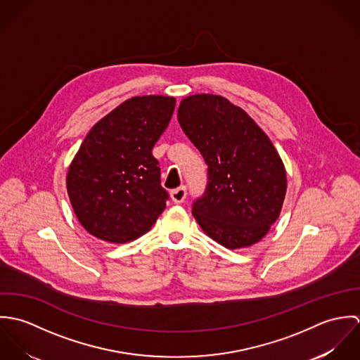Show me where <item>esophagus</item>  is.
Instances as JSON below:
<instances>
[{
	"label": "esophagus",
	"instance_id": "1",
	"mask_svg": "<svg viewBox=\"0 0 360 360\" xmlns=\"http://www.w3.org/2000/svg\"><path fill=\"white\" fill-rule=\"evenodd\" d=\"M170 197H172V200H173L174 204H181V202H184V200H186V197H187V188H186V186H181V187L176 188V190H172Z\"/></svg>",
	"mask_w": 360,
	"mask_h": 360
}]
</instances>
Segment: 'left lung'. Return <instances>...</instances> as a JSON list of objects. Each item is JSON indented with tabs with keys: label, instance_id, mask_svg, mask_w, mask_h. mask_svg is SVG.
<instances>
[{
	"label": "left lung",
	"instance_id": "obj_1",
	"mask_svg": "<svg viewBox=\"0 0 360 360\" xmlns=\"http://www.w3.org/2000/svg\"><path fill=\"white\" fill-rule=\"evenodd\" d=\"M177 119L207 166L205 191L193 202L195 220L226 248L254 245L284 202L287 176L281 158L248 113L224 97H187Z\"/></svg>",
	"mask_w": 360,
	"mask_h": 360
}]
</instances>
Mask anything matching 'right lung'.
<instances>
[{"mask_svg":"<svg viewBox=\"0 0 360 360\" xmlns=\"http://www.w3.org/2000/svg\"><path fill=\"white\" fill-rule=\"evenodd\" d=\"M176 100L134 97L120 103L89 131L72 160L66 187L82 226L115 244L146 234L166 207L153 155L166 130Z\"/></svg>","mask_w":360,"mask_h":360,"instance_id":"add662e5","label":"right lung"}]
</instances>
